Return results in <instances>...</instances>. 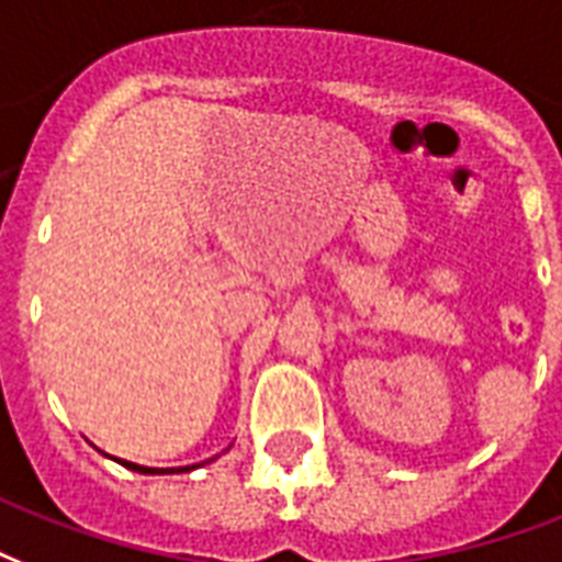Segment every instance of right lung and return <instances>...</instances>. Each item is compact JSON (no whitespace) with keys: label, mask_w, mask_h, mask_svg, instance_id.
Masks as SVG:
<instances>
[{"label":"right lung","mask_w":562,"mask_h":562,"mask_svg":"<svg viewBox=\"0 0 562 562\" xmlns=\"http://www.w3.org/2000/svg\"><path fill=\"white\" fill-rule=\"evenodd\" d=\"M125 469H132V472H140V475H172V472H190V469L195 467H178V469H149V467H137V463H128V460H120Z\"/></svg>","instance_id":"add662e5"}]
</instances>
